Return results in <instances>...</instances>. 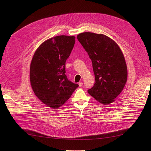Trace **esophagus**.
Masks as SVG:
<instances>
[{
    "instance_id": "1",
    "label": "esophagus",
    "mask_w": 151,
    "mask_h": 151,
    "mask_svg": "<svg viewBox=\"0 0 151 151\" xmlns=\"http://www.w3.org/2000/svg\"><path fill=\"white\" fill-rule=\"evenodd\" d=\"M79 86H80V87H81L82 86H83V83H82V82H80V83H79Z\"/></svg>"
}]
</instances>
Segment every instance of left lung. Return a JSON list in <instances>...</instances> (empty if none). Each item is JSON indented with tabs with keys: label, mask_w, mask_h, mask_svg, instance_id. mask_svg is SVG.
Masks as SVG:
<instances>
[{
	"label": "left lung",
	"mask_w": 151,
	"mask_h": 151,
	"mask_svg": "<svg viewBox=\"0 0 151 151\" xmlns=\"http://www.w3.org/2000/svg\"><path fill=\"white\" fill-rule=\"evenodd\" d=\"M92 62L95 84L88 93L100 104L114 102L127 80V68L118 45L104 34L83 32L77 35Z\"/></svg>",
	"instance_id": "1"
}]
</instances>
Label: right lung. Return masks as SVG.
Listing matches in <instances>:
<instances>
[{"label": "right lung", "instance_id": "add662e5", "mask_svg": "<svg viewBox=\"0 0 151 151\" xmlns=\"http://www.w3.org/2000/svg\"><path fill=\"white\" fill-rule=\"evenodd\" d=\"M75 37L60 35L47 40L37 49L30 67L32 88L38 99L55 109L63 105L79 86L65 75V62Z\"/></svg>", "mask_w": 151, "mask_h": 151}]
</instances>
